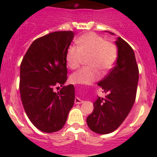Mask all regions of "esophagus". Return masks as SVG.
<instances>
[{"instance_id": "1", "label": "esophagus", "mask_w": 157, "mask_h": 157, "mask_svg": "<svg viewBox=\"0 0 157 157\" xmlns=\"http://www.w3.org/2000/svg\"><path fill=\"white\" fill-rule=\"evenodd\" d=\"M75 103L77 104V105H78V104L83 103V101L80 100L78 98H75Z\"/></svg>"}]
</instances>
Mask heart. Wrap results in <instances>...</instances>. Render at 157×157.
Returning <instances> with one entry per match:
<instances>
[{"label": "heart", "instance_id": "1", "mask_svg": "<svg viewBox=\"0 0 157 157\" xmlns=\"http://www.w3.org/2000/svg\"><path fill=\"white\" fill-rule=\"evenodd\" d=\"M77 47L71 46L66 52V63L71 69L79 67L87 58L88 67H82L71 75L74 84H91L101 77V72L106 74L113 67L118 56L117 47L114 43L105 41L95 33H87L76 40Z\"/></svg>", "mask_w": 157, "mask_h": 157}]
</instances>
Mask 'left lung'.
I'll list each match as a JSON object with an SVG mask.
<instances>
[{
    "label": "left lung",
    "instance_id": "1",
    "mask_svg": "<svg viewBox=\"0 0 157 157\" xmlns=\"http://www.w3.org/2000/svg\"><path fill=\"white\" fill-rule=\"evenodd\" d=\"M116 44V65L98 82L103 92L108 94L105 98L97 99L94 112L86 119L90 129L101 134L113 132L125 120L134 104L138 87L139 71L133 48L120 37Z\"/></svg>",
    "mask_w": 157,
    "mask_h": 157
}]
</instances>
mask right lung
<instances>
[{
  "instance_id": "1",
  "label": "right lung",
  "mask_w": 157,
  "mask_h": 157,
  "mask_svg": "<svg viewBox=\"0 0 157 157\" xmlns=\"http://www.w3.org/2000/svg\"><path fill=\"white\" fill-rule=\"evenodd\" d=\"M74 32L56 31L33 41L20 64L19 91L29 120L38 130L52 133L63 128L75 102V87L67 78L66 52Z\"/></svg>"
}]
</instances>
